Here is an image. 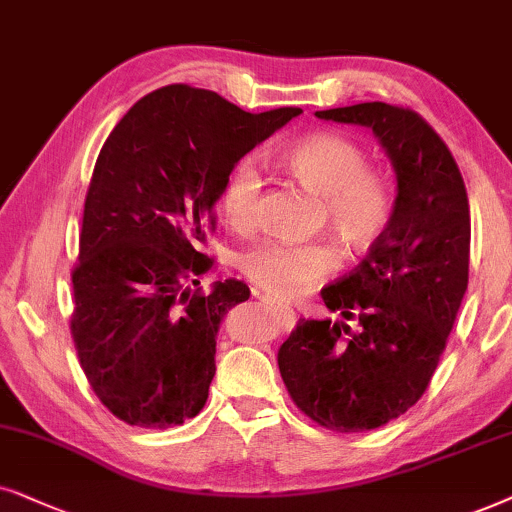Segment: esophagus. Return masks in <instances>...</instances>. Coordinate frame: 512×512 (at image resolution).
Wrapping results in <instances>:
<instances>
[{
    "label": "esophagus",
    "mask_w": 512,
    "mask_h": 512,
    "mask_svg": "<svg viewBox=\"0 0 512 512\" xmlns=\"http://www.w3.org/2000/svg\"><path fill=\"white\" fill-rule=\"evenodd\" d=\"M262 299H264V302H267V304H271V306H274V309H278V311H281L283 313V316H288V318H292V316H295V311H292V306H288V304H283V302H278V299L276 297H269V295H260Z\"/></svg>",
    "instance_id": "esophagus-1"
}]
</instances>
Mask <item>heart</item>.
Here are the masks:
<instances>
[{
    "mask_svg": "<svg viewBox=\"0 0 512 512\" xmlns=\"http://www.w3.org/2000/svg\"><path fill=\"white\" fill-rule=\"evenodd\" d=\"M290 173L323 196V215L339 241L365 248L384 231L391 196L384 182L365 170L358 145L335 133H316L285 152ZM262 173L255 156H243L227 177L222 210L229 224L252 227L260 208ZM241 269L252 283L276 297H295L337 269V255L325 241L271 238L243 255Z\"/></svg>",
    "mask_w": 512,
    "mask_h": 512,
    "instance_id": "b5f03b06",
    "label": "heart"
}]
</instances>
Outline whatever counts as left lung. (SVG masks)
<instances>
[{"mask_svg": "<svg viewBox=\"0 0 512 512\" xmlns=\"http://www.w3.org/2000/svg\"><path fill=\"white\" fill-rule=\"evenodd\" d=\"M316 117L374 133L395 201L370 255L320 290L342 320H299L278 367L306 417L363 433L410 410L438 367L468 288V196L452 152L412 109L360 102Z\"/></svg>", "mask_w": 512, "mask_h": 512, "instance_id": "obj_1", "label": "left lung"}]
</instances>
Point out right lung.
<instances>
[{
	"label": "right lung",
	"mask_w": 512,
	"mask_h": 512,
	"mask_svg": "<svg viewBox=\"0 0 512 512\" xmlns=\"http://www.w3.org/2000/svg\"><path fill=\"white\" fill-rule=\"evenodd\" d=\"M299 114H250L206 88L173 84L135 102L109 133L84 203L72 337L114 417L168 428L206 405L220 323L250 288L229 278L203 295L187 283L213 267L199 248L229 173Z\"/></svg>",
	"instance_id": "add662e5"
}]
</instances>
